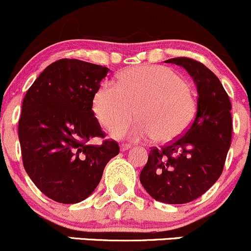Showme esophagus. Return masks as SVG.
I'll list each match as a JSON object with an SVG mask.
<instances>
[{
    "label": "esophagus",
    "mask_w": 251,
    "mask_h": 251,
    "mask_svg": "<svg viewBox=\"0 0 251 251\" xmlns=\"http://www.w3.org/2000/svg\"><path fill=\"white\" fill-rule=\"evenodd\" d=\"M132 147L131 144H127V143H123V144L120 145V149H121V151H125V150H128V149H130Z\"/></svg>",
    "instance_id": "obj_1"
}]
</instances>
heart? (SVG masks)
<instances>
[{
	"label": "heart",
	"mask_w": 251,
	"mask_h": 251,
	"mask_svg": "<svg viewBox=\"0 0 251 251\" xmlns=\"http://www.w3.org/2000/svg\"><path fill=\"white\" fill-rule=\"evenodd\" d=\"M136 109L134 110V108ZM139 123L127 130L121 128L133 119ZM93 112L100 125L118 137H156L174 140L191 127L198 113V100L186 82L172 69L143 65L121 73L117 83H101L93 96Z\"/></svg>",
	"instance_id": "b5f03b06"
}]
</instances>
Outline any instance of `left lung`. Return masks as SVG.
<instances>
[{"instance_id":"1","label":"left lung","mask_w":251,"mask_h":251,"mask_svg":"<svg viewBox=\"0 0 251 251\" xmlns=\"http://www.w3.org/2000/svg\"><path fill=\"white\" fill-rule=\"evenodd\" d=\"M183 67L198 90V113L183 133L161 149L151 148L140 182L157 201L187 203L211 188L224 169L232 137L231 102L219 78L188 57L166 60Z\"/></svg>"}]
</instances>
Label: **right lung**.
I'll return each mask as SVG.
<instances>
[{"mask_svg": "<svg viewBox=\"0 0 251 251\" xmlns=\"http://www.w3.org/2000/svg\"><path fill=\"white\" fill-rule=\"evenodd\" d=\"M108 68L78 59L50 64L24 98L19 139L25 170L41 193L62 203L87 199L119 144L106 133L93 112V96Z\"/></svg>", "mask_w": 251, "mask_h": 251, "instance_id": "1", "label": "right lung"}]
</instances>
